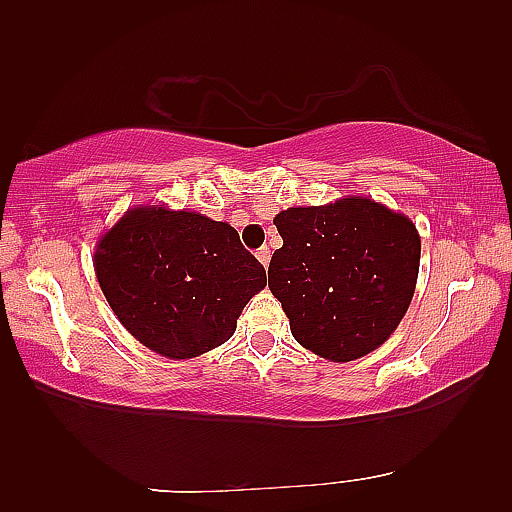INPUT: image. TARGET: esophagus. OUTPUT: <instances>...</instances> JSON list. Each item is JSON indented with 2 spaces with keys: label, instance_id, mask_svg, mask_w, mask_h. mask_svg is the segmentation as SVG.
<instances>
[{
  "label": "esophagus",
  "instance_id": "1",
  "mask_svg": "<svg viewBox=\"0 0 512 512\" xmlns=\"http://www.w3.org/2000/svg\"><path fill=\"white\" fill-rule=\"evenodd\" d=\"M255 257H257L259 262H262L264 266H268V264H270V248H268V246H262V248H259L257 253H255Z\"/></svg>",
  "mask_w": 512,
  "mask_h": 512
}]
</instances>
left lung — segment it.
<instances>
[{
    "label": "left lung",
    "instance_id": "obj_1",
    "mask_svg": "<svg viewBox=\"0 0 512 512\" xmlns=\"http://www.w3.org/2000/svg\"><path fill=\"white\" fill-rule=\"evenodd\" d=\"M273 222L284 246L270 259L268 288L292 336L334 363L383 345L416 290V224L369 198L292 206Z\"/></svg>",
    "mask_w": 512,
    "mask_h": 512
}]
</instances>
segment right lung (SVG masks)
Wrapping results in <instances>:
<instances>
[{
	"mask_svg": "<svg viewBox=\"0 0 512 512\" xmlns=\"http://www.w3.org/2000/svg\"><path fill=\"white\" fill-rule=\"evenodd\" d=\"M103 295L125 330L167 358H193L231 339L266 270L226 222L162 204L136 206L94 253Z\"/></svg>",
	"mask_w": 512,
	"mask_h": 512,
	"instance_id": "right-lung-1",
	"label": "right lung"
}]
</instances>
